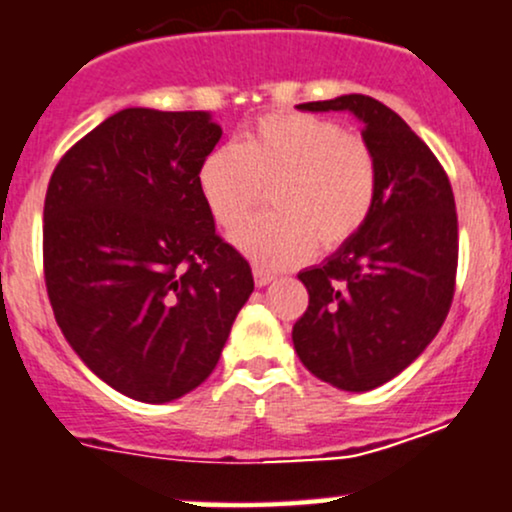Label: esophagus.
<instances>
[{
    "label": "esophagus",
    "instance_id": "34e87169",
    "mask_svg": "<svg viewBox=\"0 0 512 512\" xmlns=\"http://www.w3.org/2000/svg\"><path fill=\"white\" fill-rule=\"evenodd\" d=\"M252 277H255L257 287H267V284H270L274 279V274H270L267 270H260V267H255V270H252Z\"/></svg>",
    "mask_w": 512,
    "mask_h": 512
}]
</instances>
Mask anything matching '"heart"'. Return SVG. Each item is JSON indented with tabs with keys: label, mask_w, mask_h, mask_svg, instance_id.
Here are the masks:
<instances>
[{
	"label": "heart",
	"mask_w": 512,
	"mask_h": 512,
	"mask_svg": "<svg viewBox=\"0 0 512 512\" xmlns=\"http://www.w3.org/2000/svg\"><path fill=\"white\" fill-rule=\"evenodd\" d=\"M196 181L223 230L238 228L272 188L277 213L242 225L233 242L257 265L279 270L304 262L316 245L338 250L363 230L378 198V161L336 122L272 112L235 147L211 149Z\"/></svg>",
	"instance_id": "1"
}]
</instances>
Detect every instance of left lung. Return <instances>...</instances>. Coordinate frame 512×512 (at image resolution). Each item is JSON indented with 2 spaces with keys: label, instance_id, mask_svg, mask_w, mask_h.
Instances as JSON below:
<instances>
[{
  "label": "left lung",
  "instance_id": "left-lung-1",
  "mask_svg": "<svg viewBox=\"0 0 512 512\" xmlns=\"http://www.w3.org/2000/svg\"><path fill=\"white\" fill-rule=\"evenodd\" d=\"M348 110L378 161V198L351 242L299 274L309 306L294 324L301 363L319 380L365 392L400 375L437 336L459 265L454 191L432 149L370 95L304 102Z\"/></svg>",
  "mask_w": 512,
  "mask_h": 512
}]
</instances>
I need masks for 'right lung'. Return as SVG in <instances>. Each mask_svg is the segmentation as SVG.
I'll return each mask as SVG.
<instances>
[{
    "label": "right lung",
    "instance_id": "obj_1",
    "mask_svg": "<svg viewBox=\"0 0 512 512\" xmlns=\"http://www.w3.org/2000/svg\"><path fill=\"white\" fill-rule=\"evenodd\" d=\"M220 134L211 112L129 107L78 139L48 181L53 314L83 363L132 400L159 405L201 385L255 289L198 191Z\"/></svg>",
    "mask_w": 512,
    "mask_h": 512
}]
</instances>
